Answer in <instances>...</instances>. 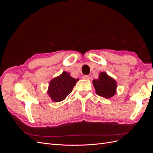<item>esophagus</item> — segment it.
<instances>
[{
  "mask_svg": "<svg viewBox=\"0 0 153 153\" xmlns=\"http://www.w3.org/2000/svg\"><path fill=\"white\" fill-rule=\"evenodd\" d=\"M83 78L85 80H89V75H84L83 76Z\"/></svg>",
  "mask_w": 153,
  "mask_h": 153,
  "instance_id": "1",
  "label": "esophagus"
}]
</instances>
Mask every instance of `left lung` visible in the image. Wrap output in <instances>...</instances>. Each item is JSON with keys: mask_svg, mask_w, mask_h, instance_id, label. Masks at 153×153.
Listing matches in <instances>:
<instances>
[{"mask_svg": "<svg viewBox=\"0 0 153 153\" xmlns=\"http://www.w3.org/2000/svg\"><path fill=\"white\" fill-rule=\"evenodd\" d=\"M93 85L97 94L105 98H111L116 92V82L105 72L100 73L98 79L93 80Z\"/></svg>", "mask_w": 153, "mask_h": 153, "instance_id": "left-lung-1", "label": "left lung"}]
</instances>
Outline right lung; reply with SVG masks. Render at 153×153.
<instances>
[{"mask_svg": "<svg viewBox=\"0 0 153 153\" xmlns=\"http://www.w3.org/2000/svg\"><path fill=\"white\" fill-rule=\"evenodd\" d=\"M78 80V78H72L69 73L64 71L61 75L50 81L48 94L53 101H61L72 92Z\"/></svg>", "mask_w": 153, "mask_h": 153, "instance_id": "right-lung-1", "label": "right lung"}]
</instances>
